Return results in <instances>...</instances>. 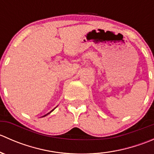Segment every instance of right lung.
<instances>
[{"label":"right lung","instance_id":"1","mask_svg":"<svg viewBox=\"0 0 154 154\" xmlns=\"http://www.w3.org/2000/svg\"><path fill=\"white\" fill-rule=\"evenodd\" d=\"M55 108H56V107H55ZM55 108H54V109H52V110H51V112H48V113H47V114H46V115H45V116H42V117H45V116H48V114H50V113H51V112H53V111H54V109H55Z\"/></svg>","mask_w":154,"mask_h":154}]
</instances>
